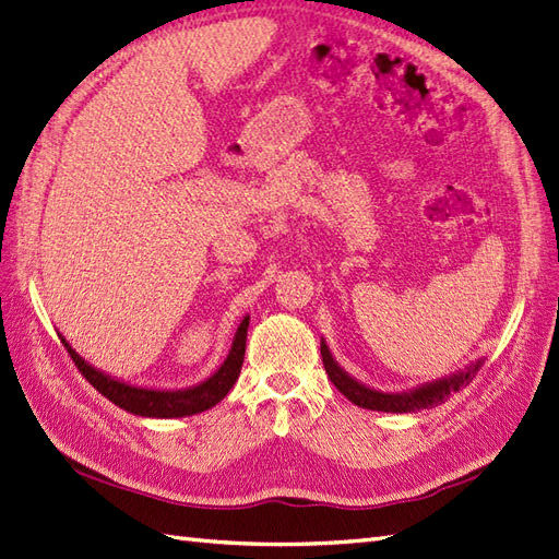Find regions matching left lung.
Instances as JSON below:
<instances>
[{"label": "left lung", "instance_id": "8db88e82", "mask_svg": "<svg viewBox=\"0 0 559 559\" xmlns=\"http://www.w3.org/2000/svg\"><path fill=\"white\" fill-rule=\"evenodd\" d=\"M321 359H323L328 378H331V382L349 399L352 404L368 411H384V413H413V411L437 406L443 402V399H449L453 392L469 384V380L477 376V370L484 364V359L472 361L467 368L457 370V373L425 382L420 388H413L408 392H380V390L368 388V384L359 380H354L347 370L333 359V354L328 349L323 337H321Z\"/></svg>", "mask_w": 559, "mask_h": 559}]
</instances>
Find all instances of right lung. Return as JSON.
<instances>
[{
    "label": "right lung",
    "mask_w": 559,
    "mask_h": 559,
    "mask_svg": "<svg viewBox=\"0 0 559 559\" xmlns=\"http://www.w3.org/2000/svg\"><path fill=\"white\" fill-rule=\"evenodd\" d=\"M248 325H250V317L240 321L238 331L234 335V342H231V349H228V356L224 359V364L203 382L193 384V388H183V390L139 388V384L118 380V378H112V376L104 373V370H98L84 361L82 356L68 345L66 337L61 342L66 345L70 359H73L75 366L80 368V373L87 378L94 388L108 399V402L124 408L127 413L141 416V418H186V416H195V413H203L212 406H217L222 399L231 392V388L240 376L242 356H246Z\"/></svg>",
    "instance_id": "add662e5"
}]
</instances>
